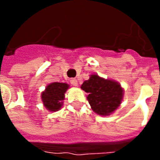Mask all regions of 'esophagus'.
Here are the masks:
<instances>
[{"instance_id":"1","label":"esophagus","mask_w":160,"mask_h":160,"mask_svg":"<svg viewBox=\"0 0 160 160\" xmlns=\"http://www.w3.org/2000/svg\"><path fill=\"white\" fill-rule=\"evenodd\" d=\"M70 83L72 86H74V87H77L78 86V80L76 79H71L70 80Z\"/></svg>"}]
</instances>
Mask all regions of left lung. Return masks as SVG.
I'll return each mask as SVG.
<instances>
[{
  "label": "left lung",
  "instance_id": "1",
  "mask_svg": "<svg viewBox=\"0 0 160 160\" xmlns=\"http://www.w3.org/2000/svg\"><path fill=\"white\" fill-rule=\"evenodd\" d=\"M81 89L88 93L87 98L94 112L102 116L116 111L122 99L123 90L118 82L97 74L91 75L89 80L84 81Z\"/></svg>",
  "mask_w": 160,
  "mask_h": 160
}]
</instances>
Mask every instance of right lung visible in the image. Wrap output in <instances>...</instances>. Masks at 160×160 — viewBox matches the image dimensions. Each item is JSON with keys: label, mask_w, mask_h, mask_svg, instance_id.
<instances>
[{"label": "right lung", "mask_w": 160, "mask_h": 160, "mask_svg": "<svg viewBox=\"0 0 160 160\" xmlns=\"http://www.w3.org/2000/svg\"><path fill=\"white\" fill-rule=\"evenodd\" d=\"M68 87V85L66 83L54 82L49 84L46 87L45 91L42 92V93L43 105L50 111H56L60 110V108L62 105L64 94Z\"/></svg>", "instance_id": "add662e5"}]
</instances>
